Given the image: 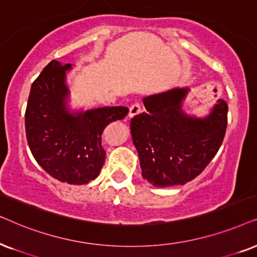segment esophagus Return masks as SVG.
<instances>
[{"label":"esophagus","instance_id":"esophagus-1","mask_svg":"<svg viewBox=\"0 0 257 257\" xmlns=\"http://www.w3.org/2000/svg\"><path fill=\"white\" fill-rule=\"evenodd\" d=\"M140 112H141V105H140L139 103H135V104H133L131 108H129L128 116L131 118H133V117H135V116H138Z\"/></svg>","mask_w":257,"mask_h":257}]
</instances>
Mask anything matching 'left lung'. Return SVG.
I'll return each instance as SVG.
<instances>
[{
	"mask_svg": "<svg viewBox=\"0 0 257 257\" xmlns=\"http://www.w3.org/2000/svg\"><path fill=\"white\" fill-rule=\"evenodd\" d=\"M190 89L175 87L143 97L146 112L131 121L142 177L154 187L183 186L203 172L223 141L228 105L218 98L203 117L183 110Z\"/></svg>",
	"mask_w": 257,
	"mask_h": 257,
	"instance_id": "left-lung-1",
	"label": "left lung"
}]
</instances>
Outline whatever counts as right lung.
I'll return each instance as SVG.
<instances>
[{
    "instance_id": "1",
    "label": "right lung",
    "mask_w": 257,
    "mask_h": 257,
    "mask_svg": "<svg viewBox=\"0 0 257 257\" xmlns=\"http://www.w3.org/2000/svg\"><path fill=\"white\" fill-rule=\"evenodd\" d=\"M71 69V63L53 60L34 81L26 110V134L34 159L50 176L69 184H85L96 179L103 167L104 128L124 118L129 109H70L67 73Z\"/></svg>"
}]
</instances>
